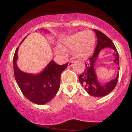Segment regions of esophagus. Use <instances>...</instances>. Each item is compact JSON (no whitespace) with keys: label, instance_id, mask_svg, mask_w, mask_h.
<instances>
[{"label":"esophagus","instance_id":"esophagus-1","mask_svg":"<svg viewBox=\"0 0 132 132\" xmlns=\"http://www.w3.org/2000/svg\"><path fill=\"white\" fill-rule=\"evenodd\" d=\"M72 65H73V61H70L69 62V63H68V67L71 68V66H72Z\"/></svg>","mask_w":132,"mask_h":132}]
</instances>
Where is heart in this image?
Returning a JSON list of instances; mask_svg holds the SVG:
<instances>
[{"mask_svg":"<svg viewBox=\"0 0 132 132\" xmlns=\"http://www.w3.org/2000/svg\"><path fill=\"white\" fill-rule=\"evenodd\" d=\"M96 39L94 33L90 30L77 32L65 38L57 49V52L65 49H73V54L78 58L89 56L94 51Z\"/></svg>","mask_w":132,"mask_h":132,"instance_id":"1","label":"heart"}]
</instances>
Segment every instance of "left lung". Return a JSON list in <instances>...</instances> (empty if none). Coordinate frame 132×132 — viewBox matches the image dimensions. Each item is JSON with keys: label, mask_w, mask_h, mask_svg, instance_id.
Wrapping results in <instances>:
<instances>
[{"label": "left lung", "mask_w": 132, "mask_h": 132, "mask_svg": "<svg viewBox=\"0 0 132 132\" xmlns=\"http://www.w3.org/2000/svg\"><path fill=\"white\" fill-rule=\"evenodd\" d=\"M94 31L97 37V44L92 56L85 63V70L79 76V80L89 95L101 97L109 94L116 87L119 79V71H118L116 78L111 81L105 83L100 82L95 71V63L98 60L99 54L104 48H111L113 50L112 54L115 57L113 63L119 65V53L109 38L99 30L94 29ZM118 70H119V67H118Z\"/></svg>", "instance_id": "left-lung-1"}]
</instances>
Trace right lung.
I'll return each instance as SVG.
<instances>
[{
    "label": "right lung",
    "instance_id": "add662e5",
    "mask_svg": "<svg viewBox=\"0 0 132 132\" xmlns=\"http://www.w3.org/2000/svg\"><path fill=\"white\" fill-rule=\"evenodd\" d=\"M43 30L48 32L46 29ZM19 48V46L16 49L13 60L14 76L16 83L27 99L34 104L44 105L53 99L58 92L61 72L67 68L68 63L59 65L53 60H51L39 73H27L21 71L17 66L16 61Z\"/></svg>",
    "mask_w": 132,
    "mask_h": 132
}]
</instances>
